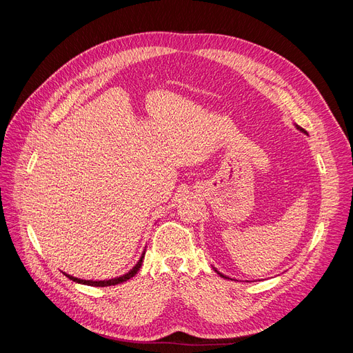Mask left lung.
Segmentation results:
<instances>
[{
	"label": "left lung",
	"mask_w": 353,
	"mask_h": 353,
	"mask_svg": "<svg viewBox=\"0 0 353 353\" xmlns=\"http://www.w3.org/2000/svg\"><path fill=\"white\" fill-rule=\"evenodd\" d=\"M296 128H297V130H299V131H302V132H305V130H303V128H301V126H299V125H296ZM215 271H216V272H218V274H219V275L222 276V279H228V280H231V279H230V276H227V275H223V274H221V272H219L218 270H215Z\"/></svg>",
	"instance_id": "left-lung-1"
}]
</instances>
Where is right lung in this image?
Masks as SVG:
<instances>
[{
	"mask_svg": "<svg viewBox=\"0 0 353 353\" xmlns=\"http://www.w3.org/2000/svg\"><path fill=\"white\" fill-rule=\"evenodd\" d=\"M144 254H145V250L143 252L140 261L137 262V265L134 266V268H132L130 272H126V274H123V275H121V276H116V279H112V280H103V281L81 280V279H77V276H72V275H69V274H66V272H63V274H65L69 280H72V281H74V283H79V284H87V285H92V287H108V285H116V284H121V283H123V281H128L130 279H132V276L138 272V270L141 268V263H143V259H144Z\"/></svg>",
	"mask_w": 353,
	"mask_h": 353,
	"instance_id": "obj_1",
	"label": "right lung"
}]
</instances>
